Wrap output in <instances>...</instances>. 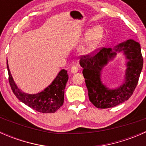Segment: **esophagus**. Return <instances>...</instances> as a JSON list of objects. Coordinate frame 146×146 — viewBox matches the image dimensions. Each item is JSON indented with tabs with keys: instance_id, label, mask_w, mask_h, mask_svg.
<instances>
[{
	"instance_id": "34e87169",
	"label": "esophagus",
	"mask_w": 146,
	"mask_h": 146,
	"mask_svg": "<svg viewBox=\"0 0 146 146\" xmlns=\"http://www.w3.org/2000/svg\"><path fill=\"white\" fill-rule=\"evenodd\" d=\"M70 72H71L72 73H73V74H74V73H76L77 72H78V66H73V67L71 68V69H70Z\"/></svg>"
}]
</instances>
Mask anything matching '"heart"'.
Listing matches in <instances>:
<instances>
[{
  "mask_svg": "<svg viewBox=\"0 0 146 146\" xmlns=\"http://www.w3.org/2000/svg\"><path fill=\"white\" fill-rule=\"evenodd\" d=\"M104 30L100 25H95L87 31L85 34L84 42L80 48V52L82 54H88L96 49L100 44L103 36ZM60 57L59 55L56 56V59Z\"/></svg>",
  "mask_w": 146,
  "mask_h": 146,
  "instance_id": "heart-1",
  "label": "heart"
}]
</instances>
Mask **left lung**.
Masks as SVG:
<instances>
[{
  "mask_svg": "<svg viewBox=\"0 0 146 146\" xmlns=\"http://www.w3.org/2000/svg\"><path fill=\"white\" fill-rule=\"evenodd\" d=\"M120 52L125 58L123 80L117 88H110L102 82L101 73L104 68ZM143 64L141 46L133 39H128L113 48H102L90 56H84L80 60V65L83 68L90 101L98 108L107 109L128 100L138 84Z\"/></svg>",
  "mask_w": 146,
  "mask_h": 146,
  "instance_id": "8db88e82",
  "label": "left lung"
}]
</instances>
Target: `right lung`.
<instances>
[{"mask_svg": "<svg viewBox=\"0 0 146 146\" xmlns=\"http://www.w3.org/2000/svg\"><path fill=\"white\" fill-rule=\"evenodd\" d=\"M7 68L9 76L11 89L16 98L30 108L42 113H54L64 104V90L68 80L67 70L61 69L56 77L49 85L42 91L35 94H28L17 87L13 80L8 64Z\"/></svg>", "mask_w": 146, "mask_h": 146, "instance_id": "obj_1", "label": "right lung"}]
</instances>
